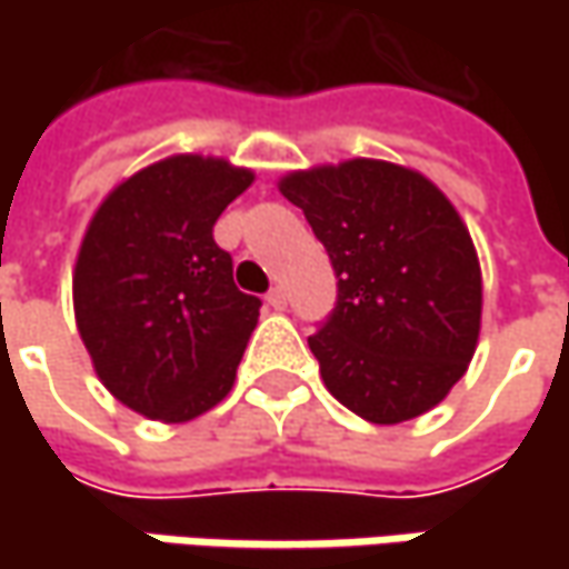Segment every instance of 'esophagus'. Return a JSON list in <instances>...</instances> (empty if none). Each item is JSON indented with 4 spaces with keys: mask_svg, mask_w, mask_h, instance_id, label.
I'll list each match as a JSON object with an SVG mask.
<instances>
[{
    "mask_svg": "<svg viewBox=\"0 0 569 569\" xmlns=\"http://www.w3.org/2000/svg\"><path fill=\"white\" fill-rule=\"evenodd\" d=\"M266 303H269L272 310H284V303H288V300H284V291H281V288H272V291L266 295Z\"/></svg>",
    "mask_w": 569,
    "mask_h": 569,
    "instance_id": "1",
    "label": "esophagus"
}]
</instances>
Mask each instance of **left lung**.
Returning <instances> with one entry per match:
<instances>
[{"mask_svg":"<svg viewBox=\"0 0 569 569\" xmlns=\"http://www.w3.org/2000/svg\"><path fill=\"white\" fill-rule=\"evenodd\" d=\"M339 278L310 336L326 389L370 425H402L447 399L481 329V269L469 228L427 177L355 158L288 173Z\"/></svg>","mask_w":569,"mask_h":569,"instance_id":"left-lung-1","label":"left lung"}]
</instances>
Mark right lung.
I'll return each instance as SVG.
<instances>
[{
  "label": "right lung",
  "mask_w": 569,
  "mask_h": 569,
  "mask_svg": "<svg viewBox=\"0 0 569 569\" xmlns=\"http://www.w3.org/2000/svg\"><path fill=\"white\" fill-rule=\"evenodd\" d=\"M250 183L247 167L173 154L122 180L81 240V341L100 382L151 421H192L233 386L262 300L233 284L211 228Z\"/></svg>",
  "instance_id": "right-lung-1"
}]
</instances>
